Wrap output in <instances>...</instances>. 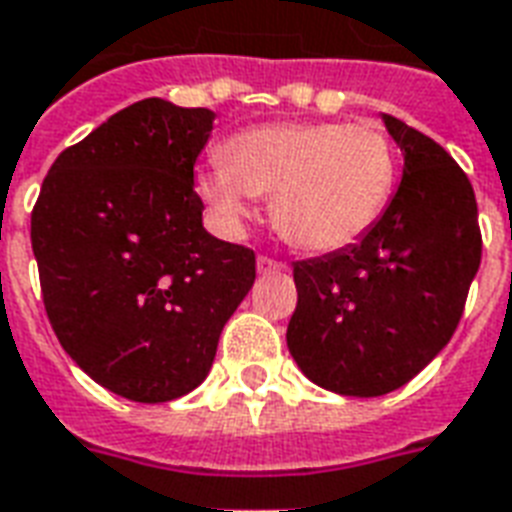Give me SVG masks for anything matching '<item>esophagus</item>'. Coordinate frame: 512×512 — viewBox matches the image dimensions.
<instances>
[{
  "instance_id": "obj_1",
  "label": "esophagus",
  "mask_w": 512,
  "mask_h": 512,
  "mask_svg": "<svg viewBox=\"0 0 512 512\" xmlns=\"http://www.w3.org/2000/svg\"><path fill=\"white\" fill-rule=\"evenodd\" d=\"M256 270H259V275H275V272H286L288 267L283 264V261L270 259V256H259V261H256Z\"/></svg>"
}]
</instances>
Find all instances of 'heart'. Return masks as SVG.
<instances>
[{
    "instance_id": "1",
    "label": "heart",
    "mask_w": 512,
    "mask_h": 512,
    "mask_svg": "<svg viewBox=\"0 0 512 512\" xmlns=\"http://www.w3.org/2000/svg\"><path fill=\"white\" fill-rule=\"evenodd\" d=\"M397 151L378 126L267 124L234 134L224 159L197 175L199 197L229 229L272 197V221L291 245L326 253L367 234L394 197Z\"/></svg>"
}]
</instances>
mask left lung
<instances>
[{
    "label": "left lung",
    "mask_w": 512,
    "mask_h": 512,
    "mask_svg": "<svg viewBox=\"0 0 512 512\" xmlns=\"http://www.w3.org/2000/svg\"><path fill=\"white\" fill-rule=\"evenodd\" d=\"M402 183L359 242L294 264L286 343L315 386L383 397L413 380L459 326L480 267L478 202L456 161L394 115Z\"/></svg>",
    "instance_id": "left-lung-1"
}]
</instances>
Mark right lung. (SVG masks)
Instances as JSON below:
<instances>
[{
  "mask_svg": "<svg viewBox=\"0 0 512 512\" xmlns=\"http://www.w3.org/2000/svg\"><path fill=\"white\" fill-rule=\"evenodd\" d=\"M213 121L207 107L134 102L59 153L32 210L42 302L61 348L132 402L194 391L256 280L251 248L202 226L194 164Z\"/></svg>",
  "mask_w": 512,
  "mask_h": 512,
  "instance_id": "add662e5",
  "label": "right lung"
}]
</instances>
